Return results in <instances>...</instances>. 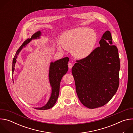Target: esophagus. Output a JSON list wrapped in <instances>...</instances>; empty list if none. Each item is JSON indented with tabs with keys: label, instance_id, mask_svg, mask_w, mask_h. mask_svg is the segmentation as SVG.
Here are the masks:
<instances>
[{
	"label": "esophagus",
	"instance_id": "34e87169",
	"mask_svg": "<svg viewBox=\"0 0 133 133\" xmlns=\"http://www.w3.org/2000/svg\"><path fill=\"white\" fill-rule=\"evenodd\" d=\"M68 67H69V69H71L72 68V64L71 63H69L68 64Z\"/></svg>",
	"mask_w": 133,
	"mask_h": 133
}]
</instances>
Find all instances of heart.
<instances>
[{
  "label": "heart",
  "mask_w": 133,
  "mask_h": 133,
  "mask_svg": "<svg viewBox=\"0 0 133 133\" xmlns=\"http://www.w3.org/2000/svg\"><path fill=\"white\" fill-rule=\"evenodd\" d=\"M97 41L96 33L86 27H78L65 31L61 36L59 49L71 50L74 57L82 59L89 56Z\"/></svg>",
  "instance_id": "1"
}]
</instances>
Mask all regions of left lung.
<instances>
[{
    "label": "left lung",
    "mask_w": 133,
    "mask_h": 133,
    "mask_svg": "<svg viewBox=\"0 0 133 133\" xmlns=\"http://www.w3.org/2000/svg\"><path fill=\"white\" fill-rule=\"evenodd\" d=\"M99 44L100 47L88 57L77 61L71 70L78 98L90 109L107 104L119 86L118 51L112 45L109 31L104 32Z\"/></svg>",
    "instance_id": "left-lung-1"
}]
</instances>
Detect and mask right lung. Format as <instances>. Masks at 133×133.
Returning a JSON list of instances; mask_svg holds the SVG:
<instances>
[{
  "instance_id": "1",
  "label": "right lung",
  "mask_w": 133,
  "mask_h": 133,
  "mask_svg": "<svg viewBox=\"0 0 133 133\" xmlns=\"http://www.w3.org/2000/svg\"><path fill=\"white\" fill-rule=\"evenodd\" d=\"M41 36L42 32L40 30L36 32L31 36V38H29L26 39L22 44V45L19 47V48L17 50L12 61V74H14L15 70V64L16 63L18 56L21 50L24 48H25L27 45L29 44L32 40L39 39ZM69 59V58L65 57L56 61L54 62H50L48 74L49 81L51 88L50 96L47 103L44 106L41 107H35L34 108L39 110H46L51 108L55 104L59 96L60 83L61 80L63 76L66 74L68 70L67 64ZM12 81L14 83V79H12Z\"/></svg>"
}]
</instances>
